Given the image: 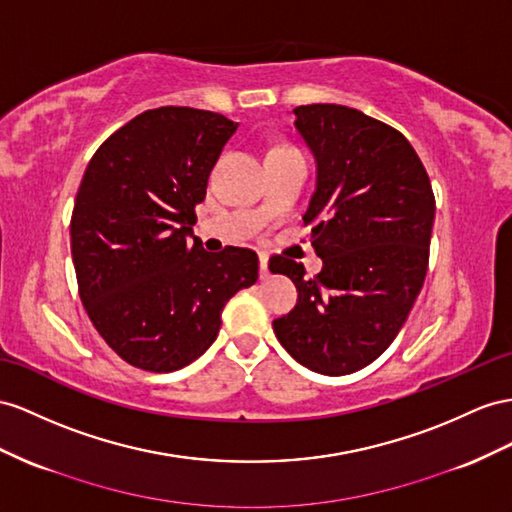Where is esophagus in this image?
I'll list each match as a JSON object with an SVG mask.
<instances>
[{
	"label": "esophagus",
	"mask_w": 512,
	"mask_h": 512,
	"mask_svg": "<svg viewBox=\"0 0 512 512\" xmlns=\"http://www.w3.org/2000/svg\"><path fill=\"white\" fill-rule=\"evenodd\" d=\"M259 264H261V279H268V277H270V270H268V253H259Z\"/></svg>",
	"instance_id": "34e87169"
}]
</instances>
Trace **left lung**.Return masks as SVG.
Instances as JSON below:
<instances>
[{
    "instance_id": "left-lung-1",
    "label": "left lung",
    "mask_w": 512,
    "mask_h": 512,
    "mask_svg": "<svg viewBox=\"0 0 512 512\" xmlns=\"http://www.w3.org/2000/svg\"><path fill=\"white\" fill-rule=\"evenodd\" d=\"M294 129L316 160V190L303 220L322 259L318 277L272 257L290 277L296 307L274 335L311 372L352 374L389 348L409 318L428 268L435 194L411 142L355 108H294Z\"/></svg>"
}]
</instances>
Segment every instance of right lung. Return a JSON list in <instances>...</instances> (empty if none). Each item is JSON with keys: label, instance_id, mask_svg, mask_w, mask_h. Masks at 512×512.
I'll return each instance as SVG.
<instances>
[{"label": "right lung", "instance_id": "right-lung-1", "mask_svg": "<svg viewBox=\"0 0 512 512\" xmlns=\"http://www.w3.org/2000/svg\"><path fill=\"white\" fill-rule=\"evenodd\" d=\"M235 129L207 110H147L86 168L71 218L77 287L99 335L134 368L166 374L199 359L229 298L259 277L251 248L207 253L192 229Z\"/></svg>", "mask_w": 512, "mask_h": 512}]
</instances>
